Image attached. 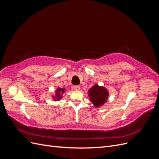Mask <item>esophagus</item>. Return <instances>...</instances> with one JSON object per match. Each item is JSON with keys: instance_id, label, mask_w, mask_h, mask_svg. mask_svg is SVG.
Masks as SVG:
<instances>
[{"instance_id": "esophagus-1", "label": "esophagus", "mask_w": 159, "mask_h": 159, "mask_svg": "<svg viewBox=\"0 0 159 159\" xmlns=\"http://www.w3.org/2000/svg\"><path fill=\"white\" fill-rule=\"evenodd\" d=\"M74 89L76 91H79L80 89V86L79 85H74Z\"/></svg>"}]
</instances>
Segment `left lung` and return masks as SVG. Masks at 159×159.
Returning a JSON list of instances; mask_svg holds the SVG:
<instances>
[{"label": "left lung", "mask_w": 159, "mask_h": 159, "mask_svg": "<svg viewBox=\"0 0 159 159\" xmlns=\"http://www.w3.org/2000/svg\"><path fill=\"white\" fill-rule=\"evenodd\" d=\"M89 97L90 100L95 107L102 106L107 102L109 95L108 91L102 86L95 85L91 87L89 90Z\"/></svg>", "instance_id": "8db88e82"}]
</instances>
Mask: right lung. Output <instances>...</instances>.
<instances>
[{
  "mask_svg": "<svg viewBox=\"0 0 159 159\" xmlns=\"http://www.w3.org/2000/svg\"><path fill=\"white\" fill-rule=\"evenodd\" d=\"M65 91H66V90L64 88H57L56 91V96L55 97L54 96H53V97H54V99L55 101L56 100L59 101L61 98L62 94H63Z\"/></svg>",
  "mask_w": 159,
  "mask_h": 159,
  "instance_id": "obj_1",
  "label": "right lung"
}]
</instances>
